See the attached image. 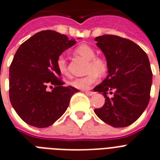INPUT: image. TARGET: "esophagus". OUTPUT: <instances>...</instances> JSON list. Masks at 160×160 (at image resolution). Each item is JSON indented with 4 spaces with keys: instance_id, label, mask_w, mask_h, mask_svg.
Returning <instances> with one entry per match:
<instances>
[{
    "instance_id": "34e87169",
    "label": "esophagus",
    "mask_w": 160,
    "mask_h": 160,
    "mask_svg": "<svg viewBox=\"0 0 160 160\" xmlns=\"http://www.w3.org/2000/svg\"><path fill=\"white\" fill-rule=\"evenodd\" d=\"M85 93H86L87 95H90V96H91L94 94V92H93V91H85Z\"/></svg>"
}]
</instances>
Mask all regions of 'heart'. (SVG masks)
<instances>
[{
	"label": "heart",
	"mask_w": 160,
	"mask_h": 160,
	"mask_svg": "<svg viewBox=\"0 0 160 160\" xmlns=\"http://www.w3.org/2000/svg\"><path fill=\"white\" fill-rule=\"evenodd\" d=\"M74 53L81 57L89 60V64L87 66V76L81 78H75L70 82V86L79 90H87L98 79V73L103 74L107 70V62L103 58L99 56H95V51L91 46L87 44L79 45L74 49ZM58 70L62 74L67 75L68 66L66 58L62 55L59 56L56 61Z\"/></svg>",
	"instance_id": "heart-1"
}]
</instances>
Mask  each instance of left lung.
Segmentation results:
<instances>
[{"mask_svg": "<svg viewBox=\"0 0 160 160\" xmlns=\"http://www.w3.org/2000/svg\"><path fill=\"white\" fill-rule=\"evenodd\" d=\"M97 46L107 58L108 76L94 87L102 93L104 105L94 113L114 128H125L135 122L147 108L150 100L152 71L143 49L132 41L116 35L95 38ZM114 96L110 99L107 92Z\"/></svg>", "mask_w": 160, "mask_h": 160, "instance_id": "1", "label": "left lung"}]
</instances>
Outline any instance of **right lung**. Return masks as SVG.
Here are the masks:
<instances>
[{"instance_id": "obj_1", "label": "right lung", "mask_w": 160, "mask_h": 160, "mask_svg": "<svg viewBox=\"0 0 160 160\" xmlns=\"http://www.w3.org/2000/svg\"><path fill=\"white\" fill-rule=\"evenodd\" d=\"M75 43L66 35L44 30L17 50L9 67V99L29 125L43 128L54 123L66 111L72 95L79 91L63 86L56 65L62 52ZM48 87L53 88L52 92L48 91Z\"/></svg>"}]
</instances>
